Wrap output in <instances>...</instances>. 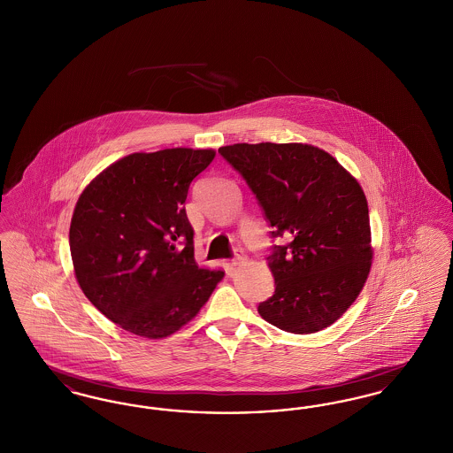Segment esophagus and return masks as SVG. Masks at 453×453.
I'll return each instance as SVG.
<instances>
[{
	"label": "esophagus",
	"instance_id": "1",
	"mask_svg": "<svg viewBox=\"0 0 453 453\" xmlns=\"http://www.w3.org/2000/svg\"><path fill=\"white\" fill-rule=\"evenodd\" d=\"M244 259H246V257H242V255H241V251H236L234 258L231 259V265H233V266H237V265L244 263Z\"/></svg>",
	"mask_w": 453,
	"mask_h": 453
}]
</instances>
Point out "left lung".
Returning a JSON list of instances; mask_svg holds the SVG:
<instances>
[{
  "instance_id": "obj_1",
  "label": "left lung",
  "mask_w": 453,
  "mask_h": 453,
  "mask_svg": "<svg viewBox=\"0 0 453 453\" xmlns=\"http://www.w3.org/2000/svg\"><path fill=\"white\" fill-rule=\"evenodd\" d=\"M219 154L255 194L273 244L268 266L275 292L259 316L296 334L338 321L364 288L370 220L358 181L327 152L309 144H234Z\"/></svg>"
}]
</instances>
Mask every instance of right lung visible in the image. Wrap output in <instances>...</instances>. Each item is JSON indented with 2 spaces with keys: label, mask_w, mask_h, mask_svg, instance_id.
Instances as JSON below:
<instances>
[{
  "label": "right lung",
  "mask_w": 453,
  "mask_h": 453,
  "mask_svg": "<svg viewBox=\"0 0 453 453\" xmlns=\"http://www.w3.org/2000/svg\"><path fill=\"white\" fill-rule=\"evenodd\" d=\"M212 150L134 152L100 173L78 198L69 250L78 283L110 321L165 338L194 319L222 270L200 268L185 202Z\"/></svg>",
  "instance_id": "add662e5"
}]
</instances>
